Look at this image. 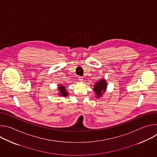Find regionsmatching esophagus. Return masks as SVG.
<instances>
[{
  "label": "esophagus",
  "instance_id": "esophagus-1",
  "mask_svg": "<svg viewBox=\"0 0 157 157\" xmlns=\"http://www.w3.org/2000/svg\"><path fill=\"white\" fill-rule=\"evenodd\" d=\"M78 78H79V81H83V78L82 76H79Z\"/></svg>",
  "mask_w": 157,
  "mask_h": 157
}]
</instances>
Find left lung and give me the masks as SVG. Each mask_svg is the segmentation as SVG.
Listing matches in <instances>:
<instances>
[{
  "label": "left lung",
  "mask_w": 157,
  "mask_h": 157,
  "mask_svg": "<svg viewBox=\"0 0 157 157\" xmlns=\"http://www.w3.org/2000/svg\"><path fill=\"white\" fill-rule=\"evenodd\" d=\"M107 84L104 79H102L99 81H98L97 83L94 86V91L96 94V96L99 98L102 94L104 93L105 89L107 87Z\"/></svg>",
  "instance_id": "1"
}]
</instances>
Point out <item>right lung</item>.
I'll return each mask as SVG.
<instances>
[{"label":"right lung","instance_id":"1","mask_svg":"<svg viewBox=\"0 0 157 157\" xmlns=\"http://www.w3.org/2000/svg\"><path fill=\"white\" fill-rule=\"evenodd\" d=\"M59 96H66L68 95V92L66 91L65 86H63L62 85L59 86Z\"/></svg>","mask_w":157,"mask_h":157}]
</instances>
